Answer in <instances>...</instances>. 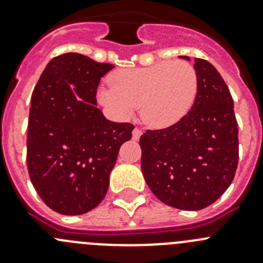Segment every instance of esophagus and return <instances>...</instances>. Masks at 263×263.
Instances as JSON below:
<instances>
[{
  "mask_svg": "<svg viewBox=\"0 0 263 263\" xmlns=\"http://www.w3.org/2000/svg\"><path fill=\"white\" fill-rule=\"evenodd\" d=\"M141 134H142V130L138 129V127H136V129L133 130V139H134V141H138L139 137H141Z\"/></svg>",
  "mask_w": 263,
  "mask_h": 263,
  "instance_id": "1",
  "label": "esophagus"
}]
</instances>
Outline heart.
Returning a JSON list of instances; mask_svg holds the SVG:
<instances>
[{"label": "heart", "instance_id": "1", "mask_svg": "<svg viewBox=\"0 0 263 263\" xmlns=\"http://www.w3.org/2000/svg\"><path fill=\"white\" fill-rule=\"evenodd\" d=\"M109 83L110 87L100 89L101 103L118 117H127L141 104V118L154 129L182 120L197 92L196 72L183 60L118 69L109 76Z\"/></svg>", "mask_w": 263, "mask_h": 263}]
</instances>
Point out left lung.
Returning a JSON list of instances; mask_svg holds the SVG:
<instances>
[{"label":"left lung","mask_w":263,"mask_h":263,"mask_svg":"<svg viewBox=\"0 0 263 263\" xmlns=\"http://www.w3.org/2000/svg\"><path fill=\"white\" fill-rule=\"evenodd\" d=\"M190 60L188 57H180ZM196 99L176 124L141 136V168L162 203L199 211L231 185L238 164V126L229 88L217 69L195 58Z\"/></svg>","instance_id":"left-lung-1"}]
</instances>
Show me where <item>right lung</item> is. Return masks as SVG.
<instances>
[{"label":"right lung","mask_w":263,"mask_h":263,"mask_svg":"<svg viewBox=\"0 0 263 263\" xmlns=\"http://www.w3.org/2000/svg\"><path fill=\"white\" fill-rule=\"evenodd\" d=\"M113 64L76 52L50 60L31 96L27 170L47 206L75 216L105 197L121 145L134 126L113 122L97 108L100 80Z\"/></svg>","instance_id":"obj_1"}]
</instances>
